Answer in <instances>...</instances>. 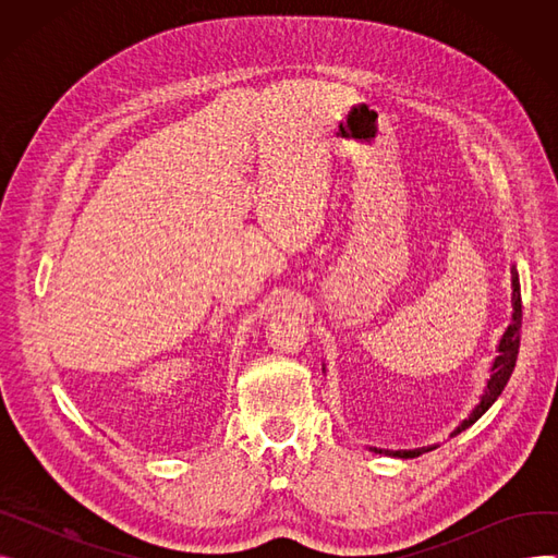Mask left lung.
<instances>
[{
  "label": "left lung",
  "mask_w": 558,
  "mask_h": 558,
  "mask_svg": "<svg viewBox=\"0 0 558 558\" xmlns=\"http://www.w3.org/2000/svg\"><path fill=\"white\" fill-rule=\"evenodd\" d=\"M511 274H513V318H511V324H509V328H507V332L502 335V339H500V345H497V357H495V362H493V373H490V379H488V385H486V389H484V396H482V400H480V404L473 409V414L468 416L450 436H457V434H461L463 429H468L471 427L475 421H480L486 412H488V407L500 398V393L505 391V387H507V383H509V377H511V373H513V368H515V360H518V350H520V328H522V301H520V282H518V271H515V267L511 269ZM375 452H383V450H377V448H373ZM429 450H434V448H418V450H398V452H389V450H385L387 454H393V457H402V459H412V457H418V454H423V452H429Z\"/></svg>",
  "instance_id": "obj_1"
}]
</instances>
